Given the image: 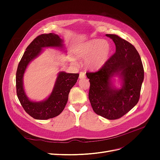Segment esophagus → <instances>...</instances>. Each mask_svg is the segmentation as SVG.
Masks as SVG:
<instances>
[{"label": "esophagus", "instance_id": "esophagus-1", "mask_svg": "<svg viewBox=\"0 0 160 160\" xmlns=\"http://www.w3.org/2000/svg\"><path fill=\"white\" fill-rule=\"evenodd\" d=\"M85 78V73L84 72H81L79 73V79H83Z\"/></svg>", "mask_w": 160, "mask_h": 160}]
</instances>
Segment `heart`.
<instances>
[{
    "mask_svg": "<svg viewBox=\"0 0 160 160\" xmlns=\"http://www.w3.org/2000/svg\"><path fill=\"white\" fill-rule=\"evenodd\" d=\"M110 45L106 41L93 39L79 45L76 49V55L85 60V66L89 69L97 70L107 61Z\"/></svg>",
    "mask_w": 160,
    "mask_h": 160,
    "instance_id": "1",
    "label": "heart"
}]
</instances>
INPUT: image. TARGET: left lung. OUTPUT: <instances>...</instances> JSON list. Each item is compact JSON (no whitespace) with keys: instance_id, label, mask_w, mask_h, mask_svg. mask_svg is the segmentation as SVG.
I'll use <instances>...</instances> for the list:
<instances>
[{"instance_id":"8db88e82","label":"left lung","mask_w":160,"mask_h":160,"mask_svg":"<svg viewBox=\"0 0 160 160\" xmlns=\"http://www.w3.org/2000/svg\"><path fill=\"white\" fill-rule=\"evenodd\" d=\"M115 43L116 51L96 72L86 73L89 79V99L94 112L110 119L122 118L136 105L144 79L141 57L130 42L116 35H106ZM122 79L120 89L112 86L111 78Z\"/></svg>"}]
</instances>
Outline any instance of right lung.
<instances>
[{
	"instance_id": "right-lung-1",
	"label": "right lung",
	"mask_w": 160,
	"mask_h": 160,
	"mask_svg": "<svg viewBox=\"0 0 160 160\" xmlns=\"http://www.w3.org/2000/svg\"><path fill=\"white\" fill-rule=\"evenodd\" d=\"M62 40L55 33L42 34L28 45L19 62L16 73L18 99L26 112L36 119H48L59 115L68 101L71 89L78 79L79 73L59 72L52 93L47 99L35 102L28 99L23 88V75L29 62L36 58L44 47L62 48Z\"/></svg>"
}]
</instances>
